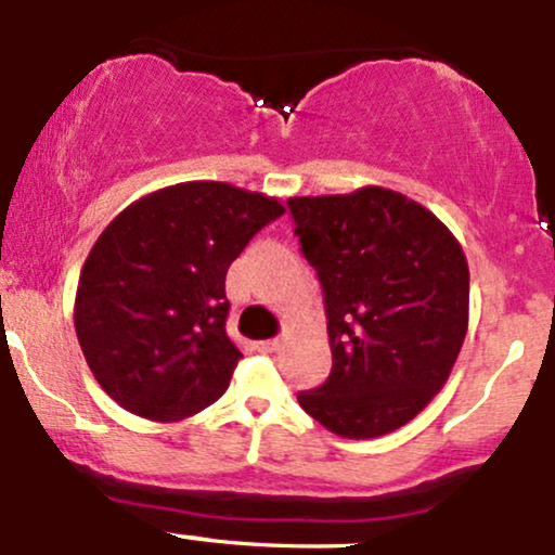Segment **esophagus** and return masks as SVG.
Listing matches in <instances>:
<instances>
[{
	"label": "esophagus",
	"mask_w": 555,
	"mask_h": 555,
	"mask_svg": "<svg viewBox=\"0 0 555 555\" xmlns=\"http://www.w3.org/2000/svg\"><path fill=\"white\" fill-rule=\"evenodd\" d=\"M258 349H260V352H276V349H279V339L258 341Z\"/></svg>",
	"instance_id": "34e87169"
}]
</instances>
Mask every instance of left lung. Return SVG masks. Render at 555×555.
<instances>
[{"label": "left lung", "mask_w": 555, "mask_h": 555, "mask_svg": "<svg viewBox=\"0 0 555 555\" xmlns=\"http://www.w3.org/2000/svg\"><path fill=\"white\" fill-rule=\"evenodd\" d=\"M326 299L331 375L297 401L341 438L417 417L449 380L469 323V269L438 216L393 190L289 197Z\"/></svg>", "instance_id": "8db88e82"}]
</instances>
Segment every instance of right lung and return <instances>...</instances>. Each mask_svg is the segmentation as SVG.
Instances as JSON below:
<instances>
[{
    "label": "right lung",
    "instance_id": "obj_1",
    "mask_svg": "<svg viewBox=\"0 0 555 555\" xmlns=\"http://www.w3.org/2000/svg\"><path fill=\"white\" fill-rule=\"evenodd\" d=\"M284 206L229 182H180L130 203L88 253L75 331L101 388L138 417L206 410L242 352L227 336L232 260Z\"/></svg>",
    "mask_w": 555,
    "mask_h": 555
}]
</instances>
